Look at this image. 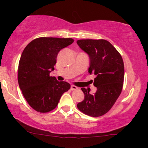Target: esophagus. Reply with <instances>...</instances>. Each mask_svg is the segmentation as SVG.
I'll return each instance as SVG.
<instances>
[{
  "instance_id": "obj_1",
  "label": "esophagus",
  "mask_w": 148,
  "mask_h": 148,
  "mask_svg": "<svg viewBox=\"0 0 148 148\" xmlns=\"http://www.w3.org/2000/svg\"><path fill=\"white\" fill-rule=\"evenodd\" d=\"M70 89L72 90H75L78 89V88L76 87V86H71Z\"/></svg>"
}]
</instances>
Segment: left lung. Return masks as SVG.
Returning <instances> with one entry per match:
<instances>
[{"label":"left lung","mask_w":148,"mask_h":148,"mask_svg":"<svg viewBox=\"0 0 148 148\" xmlns=\"http://www.w3.org/2000/svg\"><path fill=\"white\" fill-rule=\"evenodd\" d=\"M79 47L90 58L88 72L96 75L95 94L82 88L84 99L77 108L84 114L99 117L109 111L123 90L125 67L123 58L113 45L105 40H79Z\"/></svg>","instance_id":"obj_1"}]
</instances>
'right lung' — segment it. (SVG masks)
<instances>
[{
	"instance_id": "right-lung-1",
	"label": "right lung",
	"mask_w": 148,
	"mask_h": 148,
	"mask_svg": "<svg viewBox=\"0 0 148 148\" xmlns=\"http://www.w3.org/2000/svg\"><path fill=\"white\" fill-rule=\"evenodd\" d=\"M74 42L72 38L39 37L23 51L18 67V82L28 104L40 113H47L57 106L61 96L70 84L49 75L54 70L61 49Z\"/></svg>"
}]
</instances>
